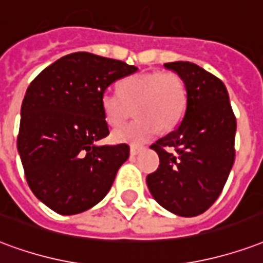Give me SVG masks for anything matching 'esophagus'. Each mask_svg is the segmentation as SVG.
I'll return each mask as SVG.
<instances>
[{
	"mask_svg": "<svg viewBox=\"0 0 263 263\" xmlns=\"http://www.w3.org/2000/svg\"><path fill=\"white\" fill-rule=\"evenodd\" d=\"M143 149H145V147L143 146H139V145H132L131 146V155L132 156H135V155H138V153H139V152H142L143 151Z\"/></svg>",
	"mask_w": 263,
	"mask_h": 263,
	"instance_id": "esophagus-1",
	"label": "esophagus"
}]
</instances>
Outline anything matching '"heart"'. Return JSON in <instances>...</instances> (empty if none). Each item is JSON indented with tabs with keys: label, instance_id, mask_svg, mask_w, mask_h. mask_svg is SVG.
I'll return each instance as SVG.
<instances>
[{
	"label": "heart",
	"instance_id": "heart-1",
	"mask_svg": "<svg viewBox=\"0 0 263 263\" xmlns=\"http://www.w3.org/2000/svg\"><path fill=\"white\" fill-rule=\"evenodd\" d=\"M188 104L184 79L173 71H153L126 77L118 83V92L107 90L102 96L103 116L110 126H120L135 108L138 118L112 132L118 143H143L160 128L174 129Z\"/></svg>",
	"mask_w": 263,
	"mask_h": 263
}]
</instances>
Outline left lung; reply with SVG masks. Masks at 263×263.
<instances>
[{"mask_svg": "<svg viewBox=\"0 0 263 263\" xmlns=\"http://www.w3.org/2000/svg\"><path fill=\"white\" fill-rule=\"evenodd\" d=\"M166 67L184 79L188 104L176 129L151 146L160 164L146 182L163 208L192 217L208 211L224 188L234 164L237 121L219 78L188 61Z\"/></svg>", "mask_w": 263, "mask_h": 263, "instance_id": "1", "label": "left lung"}]
</instances>
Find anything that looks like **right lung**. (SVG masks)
<instances>
[{
	"label": "right lung",
	"mask_w": 263,
	"mask_h": 263,
	"mask_svg": "<svg viewBox=\"0 0 263 263\" xmlns=\"http://www.w3.org/2000/svg\"><path fill=\"white\" fill-rule=\"evenodd\" d=\"M137 67L79 51L43 69L29 85L21 110L17 152L39 199L60 215L90 209L110 191L129 146H97L108 124L102 96Z\"/></svg>",
	"instance_id": "1"
}]
</instances>
